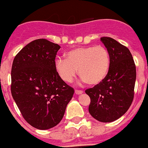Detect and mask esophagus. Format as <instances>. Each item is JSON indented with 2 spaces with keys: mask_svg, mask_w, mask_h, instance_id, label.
I'll return each mask as SVG.
<instances>
[{
  "mask_svg": "<svg viewBox=\"0 0 148 148\" xmlns=\"http://www.w3.org/2000/svg\"><path fill=\"white\" fill-rule=\"evenodd\" d=\"M82 92H83V91H82V90H75V93L76 94V95H79V94H82Z\"/></svg>",
  "mask_w": 148,
  "mask_h": 148,
  "instance_id": "obj_1",
  "label": "esophagus"
}]
</instances>
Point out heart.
Segmentation results:
<instances>
[{"instance_id": "1", "label": "heart", "mask_w": 148, "mask_h": 148, "mask_svg": "<svg viewBox=\"0 0 148 148\" xmlns=\"http://www.w3.org/2000/svg\"><path fill=\"white\" fill-rule=\"evenodd\" d=\"M66 59L58 58L55 68L64 82L70 83L78 70V75L90 86L101 84L108 74L110 58L107 49L101 46L78 47L65 55Z\"/></svg>"}]
</instances>
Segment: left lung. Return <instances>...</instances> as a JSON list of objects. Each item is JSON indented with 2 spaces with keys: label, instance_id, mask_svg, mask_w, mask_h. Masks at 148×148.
<instances>
[{
  "label": "left lung",
  "instance_id": "1",
  "mask_svg": "<svg viewBox=\"0 0 148 148\" xmlns=\"http://www.w3.org/2000/svg\"><path fill=\"white\" fill-rule=\"evenodd\" d=\"M101 40L110 58L109 72L101 83L85 92L90 98V114L101 122H111L125 114L133 102L136 70L128 48L112 38Z\"/></svg>",
  "mask_w": 148,
  "mask_h": 148
}]
</instances>
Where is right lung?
Masks as SVG:
<instances>
[{
    "instance_id": "add662e5",
    "label": "right lung",
    "mask_w": 148,
    "mask_h": 148,
    "mask_svg": "<svg viewBox=\"0 0 148 148\" xmlns=\"http://www.w3.org/2000/svg\"><path fill=\"white\" fill-rule=\"evenodd\" d=\"M58 44L47 39L26 45L13 60L11 92L23 119L39 130L56 126L64 115L74 89L55 68Z\"/></svg>"
}]
</instances>
